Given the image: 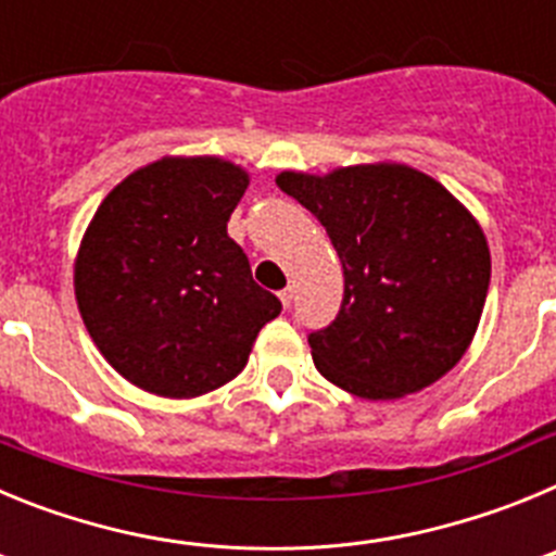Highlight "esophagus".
<instances>
[{
	"mask_svg": "<svg viewBox=\"0 0 556 556\" xmlns=\"http://www.w3.org/2000/svg\"><path fill=\"white\" fill-rule=\"evenodd\" d=\"M278 298H281V303H283V308H289L292 306V289H281V292H278Z\"/></svg>",
	"mask_w": 556,
	"mask_h": 556,
	"instance_id": "esophagus-1",
	"label": "esophagus"
}]
</instances>
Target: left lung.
I'll return each mask as SVG.
<instances>
[{
  "mask_svg": "<svg viewBox=\"0 0 556 556\" xmlns=\"http://www.w3.org/2000/svg\"><path fill=\"white\" fill-rule=\"evenodd\" d=\"M275 184L320 219L345 273L337 320L308 333L317 370L367 401L443 378L473 342L490 287L473 214L406 164L281 172Z\"/></svg>",
  "mask_w": 556,
  "mask_h": 556,
  "instance_id": "obj_1",
  "label": "left lung"
}]
</instances>
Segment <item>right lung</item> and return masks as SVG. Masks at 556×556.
Instances as JSON below:
<instances>
[{"instance_id": "add662e5", "label": "right lung", "mask_w": 556, "mask_h": 556, "mask_svg": "<svg viewBox=\"0 0 556 556\" xmlns=\"http://www.w3.org/2000/svg\"><path fill=\"white\" fill-rule=\"evenodd\" d=\"M248 184L217 155H166L113 186L88 223L77 308L108 365L139 390L198 397L228 384L281 314L228 236Z\"/></svg>"}]
</instances>
